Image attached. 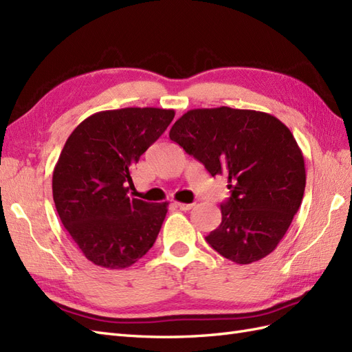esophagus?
I'll return each instance as SVG.
<instances>
[{
    "mask_svg": "<svg viewBox=\"0 0 352 352\" xmlns=\"http://www.w3.org/2000/svg\"><path fill=\"white\" fill-rule=\"evenodd\" d=\"M175 206H177V208L182 210V211H188V210H192V208H193L195 204H183V202H175Z\"/></svg>",
    "mask_w": 352,
    "mask_h": 352,
    "instance_id": "1",
    "label": "esophagus"
}]
</instances>
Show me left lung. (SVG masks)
<instances>
[{"label":"left lung","instance_id":"1","mask_svg":"<svg viewBox=\"0 0 352 352\" xmlns=\"http://www.w3.org/2000/svg\"><path fill=\"white\" fill-rule=\"evenodd\" d=\"M169 138L215 177L226 174L230 197L206 242L238 265L272 253L303 199V155L276 117L230 107L196 108L174 123Z\"/></svg>","mask_w":352,"mask_h":352}]
</instances>
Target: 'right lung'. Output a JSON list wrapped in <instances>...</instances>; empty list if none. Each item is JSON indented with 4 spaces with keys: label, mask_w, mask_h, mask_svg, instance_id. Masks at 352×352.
I'll list each match as a JSON object with an SVG mask.
<instances>
[{
    "label": "right lung",
    "mask_w": 352,
    "mask_h": 352,
    "mask_svg": "<svg viewBox=\"0 0 352 352\" xmlns=\"http://www.w3.org/2000/svg\"><path fill=\"white\" fill-rule=\"evenodd\" d=\"M174 110L95 113L69 135L53 170V201L64 228L96 266L124 269L155 244L168 202L128 195L141 155L166 131Z\"/></svg>",
    "instance_id": "1"
}]
</instances>
